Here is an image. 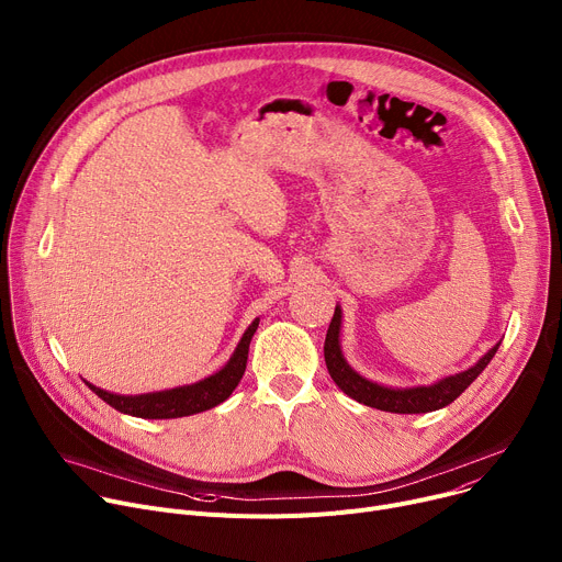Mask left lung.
Here are the masks:
<instances>
[{"mask_svg": "<svg viewBox=\"0 0 562 562\" xmlns=\"http://www.w3.org/2000/svg\"><path fill=\"white\" fill-rule=\"evenodd\" d=\"M339 333H341V306L337 304L335 315L328 326V333H326V341H324L326 367H328V373L335 380V384L353 401H358L367 407L394 412V414H425V412H435V409L450 405L468 390L470 382L488 367V362L493 360V356L497 353L499 344H502V339H499L495 347L488 353H484L470 369L446 375L431 384L386 386V384H378V382L360 375L347 362V358H344V353H341Z\"/></svg>", "mask_w": 562, "mask_h": 562, "instance_id": "8db88e82", "label": "left lung"}]
</instances>
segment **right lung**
Listing matches in <instances>:
<instances>
[{"label": "right lung", "mask_w": 562, "mask_h": 562, "mask_svg": "<svg viewBox=\"0 0 562 562\" xmlns=\"http://www.w3.org/2000/svg\"><path fill=\"white\" fill-rule=\"evenodd\" d=\"M258 322L254 319L247 330L243 333L236 351L232 353V358L227 360V364L193 384H184V386H172V390H164V392H150V394H137V396H123V394H112L101 390V386L90 384V390L103 398L110 407H114L121 414H131L137 418H182V416H191V414H200L206 412L215 405L225 403L232 392L238 386L243 373H245V364H247V351H249V341L258 328Z\"/></svg>", "instance_id": "1"}]
</instances>
